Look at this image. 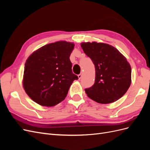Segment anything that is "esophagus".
<instances>
[{
	"label": "esophagus",
	"mask_w": 150,
	"mask_h": 150,
	"mask_svg": "<svg viewBox=\"0 0 150 150\" xmlns=\"http://www.w3.org/2000/svg\"><path fill=\"white\" fill-rule=\"evenodd\" d=\"M82 76H83V73H82V72H81V73H80V74L78 75L79 79H81V78H82Z\"/></svg>",
	"instance_id": "1"
}]
</instances>
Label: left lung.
I'll use <instances>...</instances> for the list:
<instances>
[{"mask_svg":"<svg viewBox=\"0 0 150 150\" xmlns=\"http://www.w3.org/2000/svg\"><path fill=\"white\" fill-rule=\"evenodd\" d=\"M81 46L96 71L94 84L85 89L88 96L101 104L111 103L121 98L131 82V69L126 59L107 44L83 42Z\"/></svg>","mask_w":150,"mask_h":150,"instance_id":"1","label":"left lung"}]
</instances>
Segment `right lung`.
<instances>
[{
	"label": "right lung",
	"instance_id": "1",
	"mask_svg": "<svg viewBox=\"0 0 150 150\" xmlns=\"http://www.w3.org/2000/svg\"><path fill=\"white\" fill-rule=\"evenodd\" d=\"M74 47L73 43L66 41L49 44L27 59L23 86L34 101L53 106L65 99L72 83L78 79L69 59Z\"/></svg>",
	"mask_w": 150,
	"mask_h": 150
}]
</instances>
